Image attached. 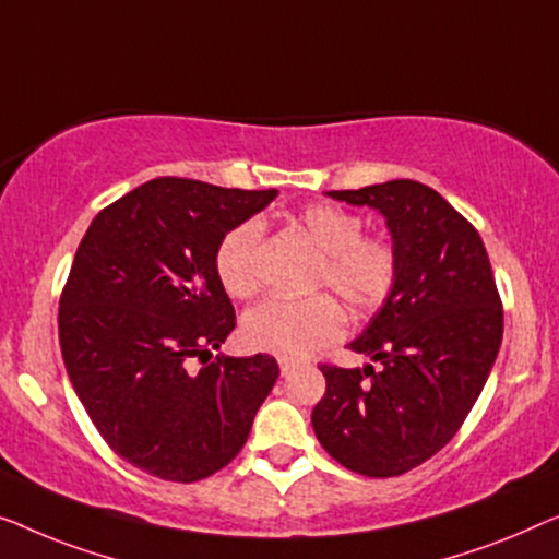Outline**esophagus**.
<instances>
[{
  "instance_id": "esophagus-1",
  "label": "esophagus",
  "mask_w": 559,
  "mask_h": 559,
  "mask_svg": "<svg viewBox=\"0 0 559 559\" xmlns=\"http://www.w3.org/2000/svg\"><path fill=\"white\" fill-rule=\"evenodd\" d=\"M278 367H281V374H283V377H288V374H294L296 369H298V361L281 357V359H278Z\"/></svg>"
}]
</instances>
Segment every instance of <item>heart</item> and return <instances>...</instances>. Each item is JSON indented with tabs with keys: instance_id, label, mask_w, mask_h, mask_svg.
Wrapping results in <instances>:
<instances>
[{
	"instance_id": "b5f03b06",
	"label": "heart",
	"mask_w": 559,
	"mask_h": 559,
	"mask_svg": "<svg viewBox=\"0 0 559 559\" xmlns=\"http://www.w3.org/2000/svg\"><path fill=\"white\" fill-rule=\"evenodd\" d=\"M301 227L321 253L313 286H329L352 309L367 311L384 304L397 281V250L390 240L361 235L365 223L355 212L319 202L301 212ZM263 225L246 219L219 242L215 255L217 278L235 298L253 296L263 283ZM340 306L329 296L269 298L248 311L242 334L253 349L286 359H304L342 334Z\"/></svg>"
}]
</instances>
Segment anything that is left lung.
Segmentation results:
<instances>
[{
  "label": "left lung",
  "mask_w": 559,
  "mask_h": 559,
  "mask_svg": "<svg viewBox=\"0 0 559 559\" xmlns=\"http://www.w3.org/2000/svg\"><path fill=\"white\" fill-rule=\"evenodd\" d=\"M326 194L380 212L397 281L349 344L377 367L321 365L326 392L311 426L344 468L400 476L459 433L499 355L504 309L481 235L436 190L392 179Z\"/></svg>",
  "instance_id": "obj_1"
}]
</instances>
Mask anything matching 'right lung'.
I'll list each match as a JSON object with an SVG mask.
<instances>
[{
	"label": "right lung",
	"instance_id": "right-lung-1",
	"mask_svg": "<svg viewBox=\"0 0 559 559\" xmlns=\"http://www.w3.org/2000/svg\"><path fill=\"white\" fill-rule=\"evenodd\" d=\"M276 194L159 177L100 210L78 246L58 313L68 377L106 443L164 481L227 466L278 380L271 355L192 367L235 329L219 242Z\"/></svg>",
	"mask_w": 559,
	"mask_h": 559
}]
</instances>
